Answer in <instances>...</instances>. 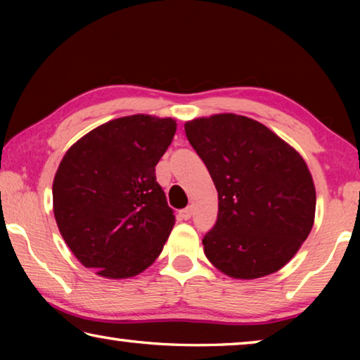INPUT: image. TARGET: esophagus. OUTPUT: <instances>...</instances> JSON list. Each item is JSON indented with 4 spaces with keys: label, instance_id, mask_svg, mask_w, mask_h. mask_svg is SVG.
<instances>
[{
    "label": "esophagus",
    "instance_id": "esophagus-1",
    "mask_svg": "<svg viewBox=\"0 0 360 360\" xmlns=\"http://www.w3.org/2000/svg\"><path fill=\"white\" fill-rule=\"evenodd\" d=\"M191 217H192V206H188V208L179 211V219H182V221H188Z\"/></svg>",
    "mask_w": 360,
    "mask_h": 360
}]
</instances>
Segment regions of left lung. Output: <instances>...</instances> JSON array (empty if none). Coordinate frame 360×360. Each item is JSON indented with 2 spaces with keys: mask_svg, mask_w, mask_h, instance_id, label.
<instances>
[{
  "mask_svg": "<svg viewBox=\"0 0 360 360\" xmlns=\"http://www.w3.org/2000/svg\"><path fill=\"white\" fill-rule=\"evenodd\" d=\"M214 182L217 222L205 255L224 275L257 279L294 257L314 224L316 188L307 162L260 122L222 112L184 124Z\"/></svg>",
  "mask_w": 360,
  "mask_h": 360,
  "instance_id": "left-lung-1",
  "label": "left lung"
}]
</instances>
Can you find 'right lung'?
<instances>
[{
  "instance_id": "1",
  "label": "right lung",
  "mask_w": 360,
  "mask_h": 360,
  "mask_svg": "<svg viewBox=\"0 0 360 360\" xmlns=\"http://www.w3.org/2000/svg\"><path fill=\"white\" fill-rule=\"evenodd\" d=\"M174 133L172 117L127 115L77 139L60 162L53 216L71 252L98 276H136L165 246L176 219L155 165Z\"/></svg>"
}]
</instances>
